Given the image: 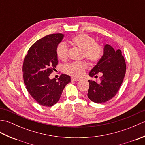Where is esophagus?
I'll use <instances>...</instances> for the list:
<instances>
[{"label": "esophagus", "instance_id": "1", "mask_svg": "<svg viewBox=\"0 0 145 145\" xmlns=\"http://www.w3.org/2000/svg\"><path fill=\"white\" fill-rule=\"evenodd\" d=\"M71 80L72 81H74V82H78L80 80V78H74V77H72L71 78Z\"/></svg>", "mask_w": 145, "mask_h": 145}]
</instances>
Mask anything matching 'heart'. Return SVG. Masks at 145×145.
<instances>
[{"instance_id":"1","label":"heart","mask_w":145,"mask_h":145,"mask_svg":"<svg viewBox=\"0 0 145 145\" xmlns=\"http://www.w3.org/2000/svg\"><path fill=\"white\" fill-rule=\"evenodd\" d=\"M73 45L82 50V58L87 59L91 64L97 63L100 60L103 55V48L95 39L87 33H80L72 39ZM57 56L60 60L66 61L68 58L69 48L63 42L58 44L57 48ZM87 69V63L85 61L72 62L63 67L64 72L70 75L80 77L84 74Z\"/></svg>"}]
</instances>
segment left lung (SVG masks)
Returning <instances> with one entry per match:
<instances>
[{"instance_id": "left-lung-1", "label": "left lung", "mask_w": 145, "mask_h": 145, "mask_svg": "<svg viewBox=\"0 0 145 145\" xmlns=\"http://www.w3.org/2000/svg\"><path fill=\"white\" fill-rule=\"evenodd\" d=\"M126 62L121 51L115 50L110 45H105L103 55L97 64L90 71L89 75L97 78L102 75L99 82L88 80L87 96L95 103H101L112 99L116 95L125 75Z\"/></svg>"}]
</instances>
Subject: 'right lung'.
<instances>
[{
  "label": "right lung",
  "mask_w": 145,
  "mask_h": 145,
  "mask_svg": "<svg viewBox=\"0 0 145 145\" xmlns=\"http://www.w3.org/2000/svg\"><path fill=\"white\" fill-rule=\"evenodd\" d=\"M62 33L46 35L35 42L24 58L22 72L24 84L30 95L40 105L50 107L56 104L70 76L61 74L58 78L49 75L58 65L57 48L63 38Z\"/></svg>",
  "instance_id": "1"
}]
</instances>
